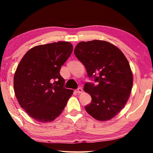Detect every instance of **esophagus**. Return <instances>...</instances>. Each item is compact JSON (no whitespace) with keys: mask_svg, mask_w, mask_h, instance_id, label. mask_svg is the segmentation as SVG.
<instances>
[{"mask_svg":"<svg viewBox=\"0 0 153 153\" xmlns=\"http://www.w3.org/2000/svg\"><path fill=\"white\" fill-rule=\"evenodd\" d=\"M75 92L78 93V94H81V93L82 92V88H78L77 90H75Z\"/></svg>","mask_w":153,"mask_h":153,"instance_id":"esophagus-1","label":"esophagus"}]
</instances>
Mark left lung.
Returning a JSON list of instances; mask_svg holds the SVG:
<instances>
[{"label": "left lung", "instance_id": "left-lung-1", "mask_svg": "<svg viewBox=\"0 0 153 153\" xmlns=\"http://www.w3.org/2000/svg\"><path fill=\"white\" fill-rule=\"evenodd\" d=\"M74 53L89 78L97 82L84 85L92 99L85 111L97 120H109L121 111L130 96L133 76L127 59L118 47L102 40L79 42Z\"/></svg>", "mask_w": 153, "mask_h": 153}]
</instances>
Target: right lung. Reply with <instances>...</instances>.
<instances>
[{"mask_svg": "<svg viewBox=\"0 0 153 153\" xmlns=\"http://www.w3.org/2000/svg\"><path fill=\"white\" fill-rule=\"evenodd\" d=\"M68 42L36 46L19 62L13 88L19 104L37 122H52L65 107L73 91L64 88L61 66L73 52Z\"/></svg>", "mask_w": 153, "mask_h": 153, "instance_id": "add662e5", "label": "right lung"}]
</instances>
